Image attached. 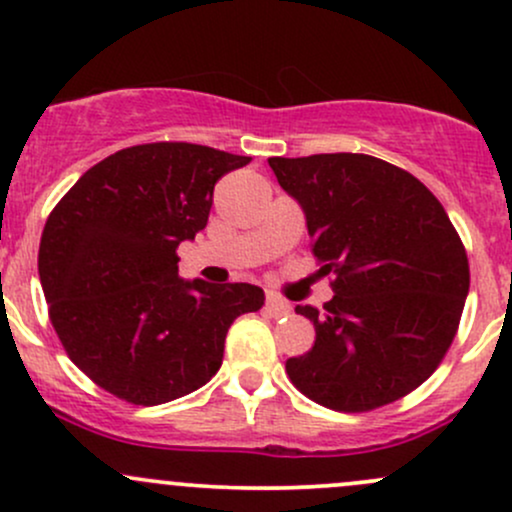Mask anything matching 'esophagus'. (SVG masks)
<instances>
[{
	"label": "esophagus",
	"mask_w": 512,
	"mask_h": 512,
	"mask_svg": "<svg viewBox=\"0 0 512 512\" xmlns=\"http://www.w3.org/2000/svg\"><path fill=\"white\" fill-rule=\"evenodd\" d=\"M267 313L272 317L291 315V303L284 301V298L274 296V293H269V296H267Z\"/></svg>",
	"instance_id": "34e87169"
}]
</instances>
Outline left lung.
<instances>
[{
  "label": "left lung",
  "instance_id": "left-lung-1",
  "mask_svg": "<svg viewBox=\"0 0 512 512\" xmlns=\"http://www.w3.org/2000/svg\"><path fill=\"white\" fill-rule=\"evenodd\" d=\"M301 204L313 255L334 274L308 354L289 358L291 383L337 411H370L409 395L443 361L469 293L467 252L443 204L383 158H269Z\"/></svg>",
  "mask_w": 512,
  "mask_h": 512
}]
</instances>
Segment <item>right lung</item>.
<instances>
[{"mask_svg":"<svg viewBox=\"0 0 512 512\" xmlns=\"http://www.w3.org/2000/svg\"><path fill=\"white\" fill-rule=\"evenodd\" d=\"M248 156L185 142L139 144L88 168L43 228L38 274L69 358L125 402L154 407L221 368L252 284L178 276V245L207 226L214 185Z\"/></svg>","mask_w":512,"mask_h":512,"instance_id":"add662e5","label":"right lung"}]
</instances>
